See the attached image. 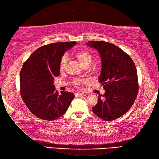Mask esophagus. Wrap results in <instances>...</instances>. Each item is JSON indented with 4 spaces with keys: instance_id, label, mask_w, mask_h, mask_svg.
<instances>
[{
    "instance_id": "34e87169",
    "label": "esophagus",
    "mask_w": 159,
    "mask_h": 159,
    "mask_svg": "<svg viewBox=\"0 0 159 159\" xmlns=\"http://www.w3.org/2000/svg\"><path fill=\"white\" fill-rule=\"evenodd\" d=\"M84 96V94L80 93V92H77V93H75L76 97H80V96Z\"/></svg>"
}]
</instances>
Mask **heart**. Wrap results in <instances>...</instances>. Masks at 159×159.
Returning <instances> with one entry per match:
<instances>
[{"mask_svg": "<svg viewBox=\"0 0 159 159\" xmlns=\"http://www.w3.org/2000/svg\"><path fill=\"white\" fill-rule=\"evenodd\" d=\"M75 55L76 57V58L79 61V62L82 64V65H84L85 63H89L91 62V61L92 59V55L89 50H87L86 49H80L78 50L77 51L75 52ZM67 61V56L66 55H64L61 57V58L60 59V62H59V68L60 70H63L65 67ZM83 80H80L78 79L76 80L75 84L76 85H79V84L83 82Z\"/></svg>", "mask_w": 159, "mask_h": 159, "instance_id": "heart-1", "label": "heart"}]
</instances>
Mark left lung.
<instances>
[{
	"label": "left lung",
	"instance_id": "1",
	"mask_svg": "<svg viewBox=\"0 0 159 159\" xmlns=\"http://www.w3.org/2000/svg\"><path fill=\"white\" fill-rule=\"evenodd\" d=\"M86 44L98 51L102 70L99 82L106 90L98 96L92 111L105 121L116 120L130 109L139 90L135 65L127 53L117 46L104 41H90Z\"/></svg>",
	"mask_w": 159,
	"mask_h": 159
}]
</instances>
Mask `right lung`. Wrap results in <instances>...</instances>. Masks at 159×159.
<instances>
[{"label":"right lung","instance_id":"right-lung-1","mask_svg":"<svg viewBox=\"0 0 159 159\" xmlns=\"http://www.w3.org/2000/svg\"><path fill=\"white\" fill-rule=\"evenodd\" d=\"M76 42L43 46L24 63L20 74V94L31 112L40 119L52 121L66 112L74 94L55 89L54 78L60 74L59 62L64 52Z\"/></svg>","mask_w":159,"mask_h":159}]
</instances>
